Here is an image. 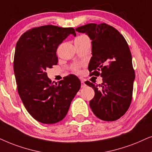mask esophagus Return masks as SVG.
<instances>
[{
	"mask_svg": "<svg viewBox=\"0 0 152 152\" xmlns=\"http://www.w3.org/2000/svg\"><path fill=\"white\" fill-rule=\"evenodd\" d=\"M80 82H81V88H84L86 86V83H85L84 80H80Z\"/></svg>",
	"mask_w": 152,
	"mask_h": 152,
	"instance_id": "esophagus-1",
	"label": "esophagus"
}]
</instances>
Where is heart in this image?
Segmentation results:
<instances>
[{"label": "heart", "instance_id": "1", "mask_svg": "<svg viewBox=\"0 0 152 152\" xmlns=\"http://www.w3.org/2000/svg\"><path fill=\"white\" fill-rule=\"evenodd\" d=\"M77 68H78V67H76L75 69H77Z\"/></svg>", "mask_w": 152, "mask_h": 152}]
</instances>
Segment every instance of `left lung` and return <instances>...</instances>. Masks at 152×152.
<instances>
[{
  "mask_svg": "<svg viewBox=\"0 0 152 152\" xmlns=\"http://www.w3.org/2000/svg\"><path fill=\"white\" fill-rule=\"evenodd\" d=\"M76 30L86 33L92 40L90 76L102 77V84L86 82L95 92L90 108L100 120H118L130 106L135 80L128 44L118 30L106 23H88Z\"/></svg>",
  "mask_w": 152,
  "mask_h": 152,
  "instance_id": "1",
  "label": "left lung"
}]
</instances>
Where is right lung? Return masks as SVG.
Returning <instances> with one entry per match:
<instances>
[{
    "instance_id": "obj_1",
    "label": "right lung",
    "mask_w": 152,
    "mask_h": 152,
    "mask_svg": "<svg viewBox=\"0 0 152 152\" xmlns=\"http://www.w3.org/2000/svg\"><path fill=\"white\" fill-rule=\"evenodd\" d=\"M69 35L76 36L74 28L43 26L23 33L16 45L14 72L18 93L30 115L43 124L63 120L80 90V81L75 75L53 84L46 72L57 64L56 50Z\"/></svg>"
}]
</instances>
